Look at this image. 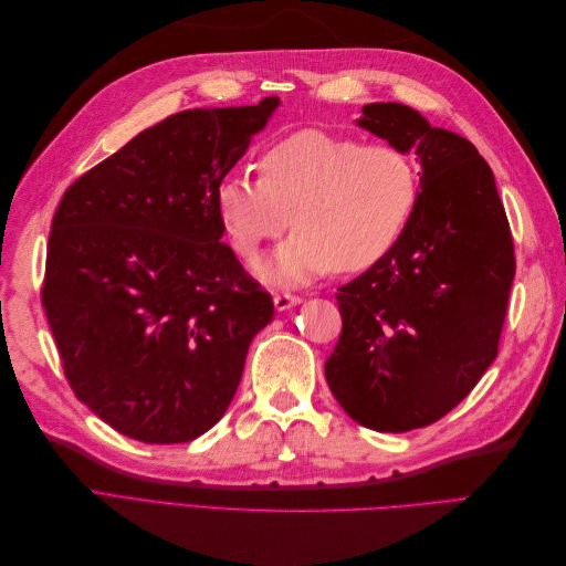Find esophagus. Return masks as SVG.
<instances>
[{"label": "esophagus", "instance_id": "esophagus-1", "mask_svg": "<svg viewBox=\"0 0 566 566\" xmlns=\"http://www.w3.org/2000/svg\"><path fill=\"white\" fill-rule=\"evenodd\" d=\"M300 302H302L300 295H290V293H279L276 297H273V304H276L279 312H285V310H290V306H295Z\"/></svg>", "mask_w": 566, "mask_h": 566}]
</instances>
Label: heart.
Instances as JSON below:
<instances>
[{
	"instance_id": "1",
	"label": "heart",
	"mask_w": 566,
	"mask_h": 566,
	"mask_svg": "<svg viewBox=\"0 0 566 566\" xmlns=\"http://www.w3.org/2000/svg\"><path fill=\"white\" fill-rule=\"evenodd\" d=\"M260 179L229 175L214 202L243 260L297 229L264 266V276L300 283L328 269L366 271L399 243L420 196L418 169L403 150L354 136L302 129L256 160Z\"/></svg>"
}]
</instances>
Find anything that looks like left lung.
Returning a JSON list of instances; mask_svg holds the SVG:
<instances>
[{"label": "left lung", "mask_w": 566, "mask_h": 566, "mask_svg": "<svg viewBox=\"0 0 566 566\" xmlns=\"http://www.w3.org/2000/svg\"><path fill=\"white\" fill-rule=\"evenodd\" d=\"M358 125L416 153L422 191L394 250L337 287L342 333L325 380L358 424L408 432L453 410L499 356L515 245L468 139L401 104H368Z\"/></svg>", "instance_id": "8db88e82"}]
</instances>
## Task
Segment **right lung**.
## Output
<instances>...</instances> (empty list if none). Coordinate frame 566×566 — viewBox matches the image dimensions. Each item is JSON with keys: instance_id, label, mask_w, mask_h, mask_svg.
Here are the masks:
<instances>
[{"instance_id": "right-lung-1", "label": "right lung", "mask_w": 566, "mask_h": 566, "mask_svg": "<svg viewBox=\"0 0 566 566\" xmlns=\"http://www.w3.org/2000/svg\"><path fill=\"white\" fill-rule=\"evenodd\" d=\"M279 104L169 115L59 202L42 306L67 385L119 434L208 432L273 318L271 295L221 243L214 193Z\"/></svg>"}]
</instances>
